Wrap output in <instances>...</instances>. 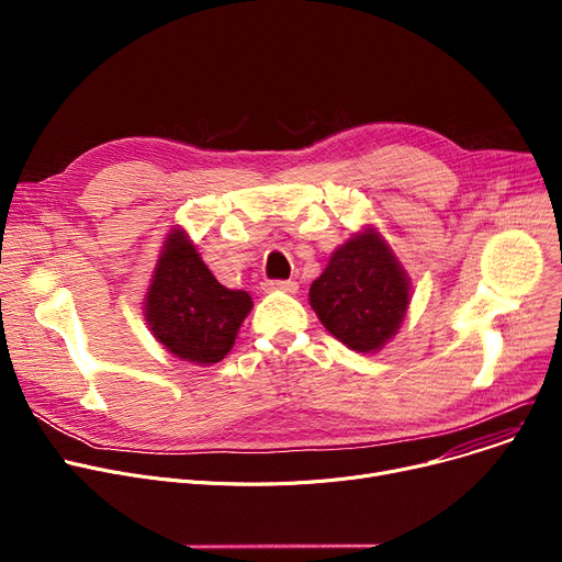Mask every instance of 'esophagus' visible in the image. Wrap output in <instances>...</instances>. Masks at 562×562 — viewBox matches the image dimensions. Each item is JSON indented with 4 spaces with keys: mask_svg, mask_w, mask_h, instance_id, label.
<instances>
[{
    "mask_svg": "<svg viewBox=\"0 0 562 562\" xmlns=\"http://www.w3.org/2000/svg\"><path fill=\"white\" fill-rule=\"evenodd\" d=\"M263 286L269 291H286V293L299 291V282H293V280H269Z\"/></svg>",
    "mask_w": 562,
    "mask_h": 562,
    "instance_id": "esophagus-1",
    "label": "esophagus"
}]
</instances>
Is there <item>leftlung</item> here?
Here are the masks:
<instances>
[{"label": "left lung", "instance_id": "8db88e82", "mask_svg": "<svg viewBox=\"0 0 562 562\" xmlns=\"http://www.w3.org/2000/svg\"><path fill=\"white\" fill-rule=\"evenodd\" d=\"M310 305L326 330L358 352H375L401 328L409 278L387 241L367 227L339 246L310 286Z\"/></svg>", "mask_w": 562, "mask_h": 562}]
</instances>
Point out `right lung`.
I'll return each instance as SVG.
<instances>
[{
    "mask_svg": "<svg viewBox=\"0 0 562 562\" xmlns=\"http://www.w3.org/2000/svg\"><path fill=\"white\" fill-rule=\"evenodd\" d=\"M143 305L147 326L166 350L180 360L210 367L234 346L252 299L241 289L223 286L200 259L187 232L175 227L166 236Z\"/></svg>",
    "mask_w": 562,
    "mask_h": 562,
    "instance_id": "1",
    "label": "right lung"
}]
</instances>
